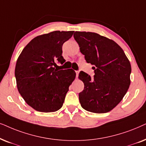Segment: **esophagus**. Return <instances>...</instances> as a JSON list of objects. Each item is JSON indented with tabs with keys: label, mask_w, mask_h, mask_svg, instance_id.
<instances>
[{
	"label": "esophagus",
	"mask_w": 146,
	"mask_h": 146,
	"mask_svg": "<svg viewBox=\"0 0 146 146\" xmlns=\"http://www.w3.org/2000/svg\"><path fill=\"white\" fill-rule=\"evenodd\" d=\"M75 73H76V77H78V75H79V71H75Z\"/></svg>",
	"instance_id": "34e87169"
}]
</instances>
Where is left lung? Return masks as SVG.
Listing matches in <instances>:
<instances>
[{"mask_svg":"<svg viewBox=\"0 0 146 146\" xmlns=\"http://www.w3.org/2000/svg\"><path fill=\"white\" fill-rule=\"evenodd\" d=\"M75 40L80 51L94 69V77L83 71L79 79L84 83L79 93L81 106L88 111L103 113L121 102L130 85L131 67L123 49L115 41L96 33L76 31Z\"/></svg>","mask_w":146,"mask_h":146,"instance_id":"1","label":"left lung"}]
</instances>
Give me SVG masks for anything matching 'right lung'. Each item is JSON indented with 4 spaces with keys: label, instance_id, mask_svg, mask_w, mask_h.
Instances as JSON below:
<instances>
[{
    "label": "right lung",
    "instance_id": "add662e5",
    "mask_svg": "<svg viewBox=\"0 0 146 146\" xmlns=\"http://www.w3.org/2000/svg\"><path fill=\"white\" fill-rule=\"evenodd\" d=\"M74 31H56L32 39L17 59L15 74L17 89L25 102L40 112H54L63 106L74 70L59 69L62 46Z\"/></svg>",
    "mask_w": 146,
    "mask_h": 146
}]
</instances>
